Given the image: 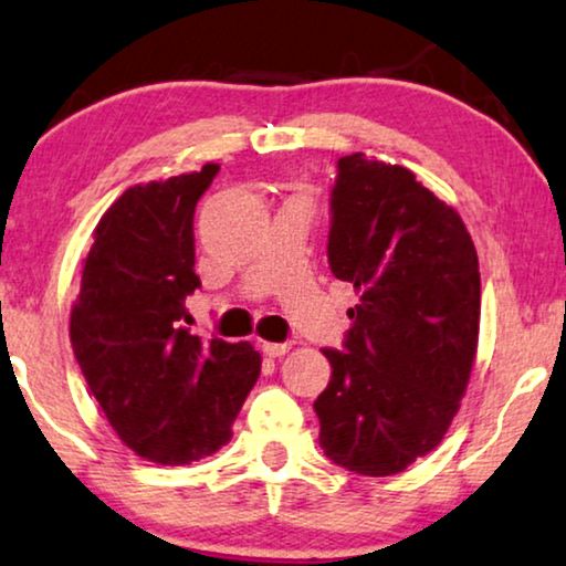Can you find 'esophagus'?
Wrapping results in <instances>:
<instances>
[{
    "mask_svg": "<svg viewBox=\"0 0 566 566\" xmlns=\"http://www.w3.org/2000/svg\"><path fill=\"white\" fill-rule=\"evenodd\" d=\"M291 350V343H262V354L270 358H281Z\"/></svg>",
    "mask_w": 566,
    "mask_h": 566,
    "instance_id": "1",
    "label": "esophagus"
}]
</instances>
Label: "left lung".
<instances>
[{
	"mask_svg": "<svg viewBox=\"0 0 566 566\" xmlns=\"http://www.w3.org/2000/svg\"><path fill=\"white\" fill-rule=\"evenodd\" d=\"M327 262L354 283L343 350L314 400L319 444L337 465L395 475L450 429L471 379L481 319L479 254L458 212L413 171L337 160Z\"/></svg>",
	"mask_w": 566,
	"mask_h": 566,
	"instance_id": "8db88e82",
	"label": "left lung"
}]
</instances>
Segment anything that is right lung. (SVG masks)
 Wrapping results in <instances>:
<instances>
[{"label": "right lung", "instance_id": "right-lung-1", "mask_svg": "<svg viewBox=\"0 0 566 566\" xmlns=\"http://www.w3.org/2000/svg\"><path fill=\"white\" fill-rule=\"evenodd\" d=\"M220 171L129 187L104 212L85 256L70 340L108 423L132 452L187 465L218 452L262 358L249 343L189 333L195 208Z\"/></svg>", "mask_w": 566, "mask_h": 566}]
</instances>
